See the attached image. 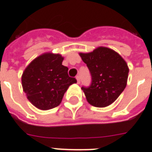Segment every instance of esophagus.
I'll return each instance as SVG.
<instances>
[{"label":"esophagus","mask_w":152,"mask_h":152,"mask_svg":"<svg viewBox=\"0 0 152 152\" xmlns=\"http://www.w3.org/2000/svg\"><path fill=\"white\" fill-rule=\"evenodd\" d=\"M76 80H77V84H80V76H76Z\"/></svg>","instance_id":"obj_1"}]
</instances>
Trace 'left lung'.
<instances>
[{
	"label": "left lung",
	"mask_w": 152,
	"mask_h": 152,
	"mask_svg": "<svg viewBox=\"0 0 152 152\" xmlns=\"http://www.w3.org/2000/svg\"><path fill=\"white\" fill-rule=\"evenodd\" d=\"M80 56L91 77V84L81 88L87 100L95 107H107L120 96L127 85V63L117 53L104 47Z\"/></svg>",
	"instance_id": "8db88e82"
}]
</instances>
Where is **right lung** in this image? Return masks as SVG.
Listing matches in <instances>:
<instances>
[{
  "label": "right lung",
  "instance_id": "right-lung-1",
  "mask_svg": "<svg viewBox=\"0 0 152 152\" xmlns=\"http://www.w3.org/2000/svg\"><path fill=\"white\" fill-rule=\"evenodd\" d=\"M60 54L45 53L36 58L22 75V87L35 107L52 109L61 103L64 94L76 79L70 77L68 68L62 65Z\"/></svg>",
  "mask_w": 152,
  "mask_h": 152
}]
</instances>
